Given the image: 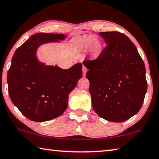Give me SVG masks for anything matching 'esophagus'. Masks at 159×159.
Instances as JSON below:
<instances>
[{
    "instance_id": "34e87169",
    "label": "esophagus",
    "mask_w": 159,
    "mask_h": 159,
    "mask_svg": "<svg viewBox=\"0 0 159 159\" xmlns=\"http://www.w3.org/2000/svg\"><path fill=\"white\" fill-rule=\"evenodd\" d=\"M86 72H87V68L84 66H83V74H84V75H85Z\"/></svg>"
}]
</instances>
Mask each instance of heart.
I'll return each mask as SVG.
<instances>
[{
  "label": "heart",
  "instance_id": "1",
  "mask_svg": "<svg viewBox=\"0 0 159 159\" xmlns=\"http://www.w3.org/2000/svg\"><path fill=\"white\" fill-rule=\"evenodd\" d=\"M70 44L76 51H80L84 49L92 57H99L103 49L101 40L93 35H78L70 40Z\"/></svg>",
  "mask_w": 159,
  "mask_h": 159
}]
</instances>
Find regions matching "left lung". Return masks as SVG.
Wrapping results in <instances>:
<instances>
[{"label":"left lung","mask_w":159,"mask_h":159,"mask_svg":"<svg viewBox=\"0 0 159 159\" xmlns=\"http://www.w3.org/2000/svg\"><path fill=\"white\" fill-rule=\"evenodd\" d=\"M106 47L97 59L84 61L95 112L122 122L139 111L147 91L146 69L137 47L125 34L102 32Z\"/></svg>","instance_id":"obj_1"}]
</instances>
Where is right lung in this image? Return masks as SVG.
<instances>
[{
  "mask_svg": "<svg viewBox=\"0 0 159 159\" xmlns=\"http://www.w3.org/2000/svg\"><path fill=\"white\" fill-rule=\"evenodd\" d=\"M63 34H34L17 48L7 71L10 98L27 119L45 122L59 117L69 103V95L82 78V64L63 69L47 65L37 57L38 48L44 44L60 42Z\"/></svg>",
  "mask_w": 159,
  "mask_h": 159,
  "instance_id": "right-lung-1",
  "label": "right lung"
}]
</instances>
